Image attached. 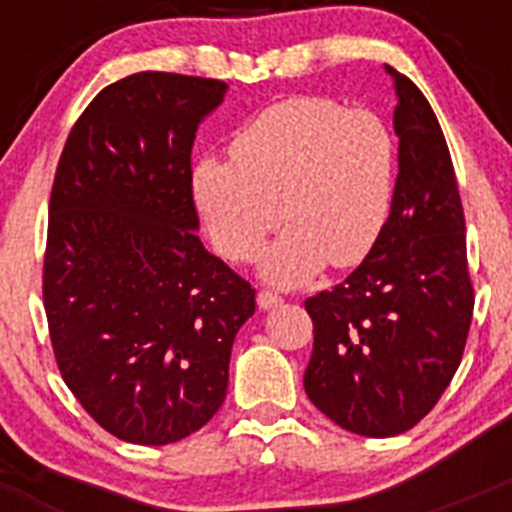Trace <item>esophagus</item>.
<instances>
[{"label": "esophagus", "instance_id": "obj_1", "mask_svg": "<svg viewBox=\"0 0 512 512\" xmlns=\"http://www.w3.org/2000/svg\"><path fill=\"white\" fill-rule=\"evenodd\" d=\"M256 302H259V307L261 310H271V307H277V305H282V297L279 295H274V292H259V297H256Z\"/></svg>", "mask_w": 512, "mask_h": 512}]
</instances>
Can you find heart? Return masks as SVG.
<instances>
[{"instance_id":"obj_1","label":"heart","mask_w":512,"mask_h":512,"mask_svg":"<svg viewBox=\"0 0 512 512\" xmlns=\"http://www.w3.org/2000/svg\"><path fill=\"white\" fill-rule=\"evenodd\" d=\"M235 161L207 156L192 189L212 241L230 259L261 253V277L295 287L330 261L354 266L372 251L390 217L397 179L395 138L369 110L323 97L271 104L233 138ZM283 207H278V202Z\"/></svg>"}]
</instances>
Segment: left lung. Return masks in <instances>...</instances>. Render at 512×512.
<instances>
[{
	"label": "left lung",
	"instance_id": "8db88e82",
	"mask_svg": "<svg viewBox=\"0 0 512 512\" xmlns=\"http://www.w3.org/2000/svg\"><path fill=\"white\" fill-rule=\"evenodd\" d=\"M395 84L397 182L379 241L343 284L305 302L312 405L359 436L390 438L431 413L461 364L474 295L454 164L431 104Z\"/></svg>",
	"mask_w": 512,
	"mask_h": 512
}]
</instances>
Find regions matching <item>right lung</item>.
<instances>
[{
    "label": "right lung",
    "instance_id": "obj_1",
    "mask_svg": "<svg viewBox=\"0 0 512 512\" xmlns=\"http://www.w3.org/2000/svg\"><path fill=\"white\" fill-rule=\"evenodd\" d=\"M228 84L140 71L71 130L48 207L43 300L63 382L104 431L182 441L228 395L256 292L202 246L192 146Z\"/></svg>",
    "mask_w": 512,
    "mask_h": 512
}]
</instances>
